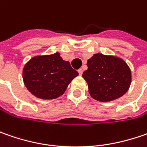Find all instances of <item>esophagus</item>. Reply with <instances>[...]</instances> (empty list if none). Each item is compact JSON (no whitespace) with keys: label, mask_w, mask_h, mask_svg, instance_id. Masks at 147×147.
Segmentation results:
<instances>
[{"label":"esophagus","mask_w":147,"mask_h":147,"mask_svg":"<svg viewBox=\"0 0 147 147\" xmlns=\"http://www.w3.org/2000/svg\"><path fill=\"white\" fill-rule=\"evenodd\" d=\"M78 74H79V75H82V72H83V71H82V69H79L78 70Z\"/></svg>","instance_id":"obj_1"}]
</instances>
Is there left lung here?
<instances>
[{
  "mask_svg": "<svg viewBox=\"0 0 147 147\" xmlns=\"http://www.w3.org/2000/svg\"><path fill=\"white\" fill-rule=\"evenodd\" d=\"M82 77L91 96L99 101H111L127 92L131 84V71L122 59L95 54L88 60Z\"/></svg>",
  "mask_w": 147,
  "mask_h": 147,
  "instance_id": "left-lung-1",
  "label": "left lung"
}]
</instances>
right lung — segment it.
Returning a JSON list of instances; mask_svg holds the SVG:
<instances>
[{
  "label": "right lung",
  "instance_id": "obj_1",
  "mask_svg": "<svg viewBox=\"0 0 147 147\" xmlns=\"http://www.w3.org/2000/svg\"><path fill=\"white\" fill-rule=\"evenodd\" d=\"M78 75V71L58 52L33 57L23 70V79L28 90L35 96L45 100L57 98L64 94L68 85Z\"/></svg>",
  "mask_w": 147,
  "mask_h": 147
}]
</instances>
